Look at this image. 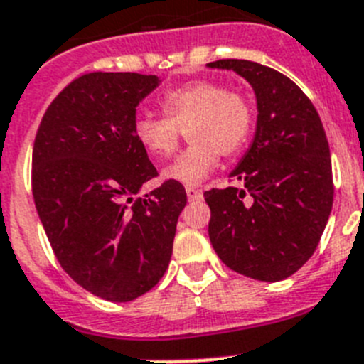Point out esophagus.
I'll return each mask as SVG.
<instances>
[{"label": "esophagus", "instance_id": "1", "mask_svg": "<svg viewBox=\"0 0 364 364\" xmlns=\"http://www.w3.org/2000/svg\"><path fill=\"white\" fill-rule=\"evenodd\" d=\"M201 191H198V188H192V186H186V198H188V201H194V200H200L201 198Z\"/></svg>", "mask_w": 364, "mask_h": 364}]
</instances>
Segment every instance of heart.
Listing matches in <instances>:
<instances>
[{
  "label": "heart",
  "mask_w": 364,
  "mask_h": 364,
  "mask_svg": "<svg viewBox=\"0 0 364 364\" xmlns=\"http://www.w3.org/2000/svg\"><path fill=\"white\" fill-rule=\"evenodd\" d=\"M164 117L139 113L134 121L137 143L151 157L173 154L188 132L191 146L163 170V178L198 185L220 163V154L235 156L249 141L252 107L243 95L214 80H192L161 97Z\"/></svg>",
  "instance_id": "obj_1"
}]
</instances>
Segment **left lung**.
<instances>
[{"mask_svg": "<svg viewBox=\"0 0 364 364\" xmlns=\"http://www.w3.org/2000/svg\"><path fill=\"white\" fill-rule=\"evenodd\" d=\"M257 97L255 137L229 178L238 186L205 192L208 238L221 262L262 282L291 277L311 258L333 205L328 139L295 82L249 60H218Z\"/></svg>", "mask_w": 364, "mask_h": 364, "instance_id": "1", "label": "left lung"}]
</instances>
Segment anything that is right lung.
Masks as SVG:
<instances>
[{
    "mask_svg": "<svg viewBox=\"0 0 364 364\" xmlns=\"http://www.w3.org/2000/svg\"><path fill=\"white\" fill-rule=\"evenodd\" d=\"M161 84L156 75L90 73L47 107L33 150V196L60 265L104 300L129 302L163 278L181 183L135 198L157 170L134 135L137 106Z\"/></svg>",
    "mask_w": 364,
    "mask_h": 364,
    "instance_id": "add662e5",
    "label": "right lung"
}]
</instances>
